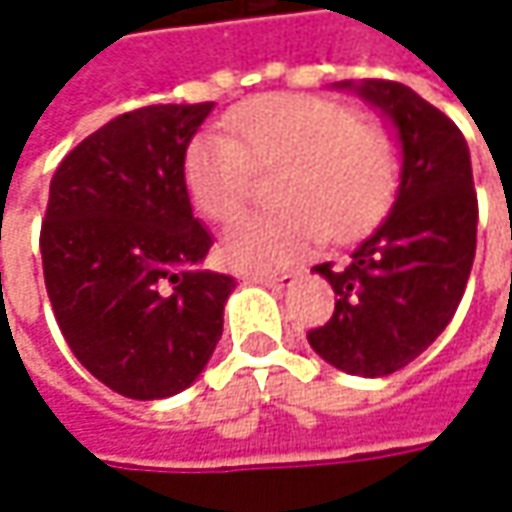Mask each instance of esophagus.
I'll list each match as a JSON object with an SVG mask.
<instances>
[{
  "mask_svg": "<svg viewBox=\"0 0 512 512\" xmlns=\"http://www.w3.org/2000/svg\"><path fill=\"white\" fill-rule=\"evenodd\" d=\"M249 280H252V283H260V286H269V289H289L291 283L297 280V272H283V274H252Z\"/></svg>",
  "mask_w": 512,
  "mask_h": 512,
  "instance_id": "34e87169",
  "label": "esophagus"
}]
</instances>
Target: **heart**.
<instances>
[{
  "mask_svg": "<svg viewBox=\"0 0 512 512\" xmlns=\"http://www.w3.org/2000/svg\"><path fill=\"white\" fill-rule=\"evenodd\" d=\"M229 138L198 135L184 158L195 209L229 221L246 206L255 169L274 172L272 215L232 223L223 260L240 272H272L331 240H354L388 212L397 195L399 155L391 135L360 124L351 107L317 96H269L240 107Z\"/></svg>",
  "mask_w": 512,
  "mask_h": 512,
  "instance_id": "b5f03b06",
  "label": "heart"
}]
</instances>
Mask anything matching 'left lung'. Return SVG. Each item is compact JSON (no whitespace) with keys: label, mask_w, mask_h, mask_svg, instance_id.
<instances>
[{"label":"left lung","mask_w":512,"mask_h":512,"mask_svg":"<svg viewBox=\"0 0 512 512\" xmlns=\"http://www.w3.org/2000/svg\"><path fill=\"white\" fill-rule=\"evenodd\" d=\"M391 121L402 169L391 215L348 255L320 263L337 294L326 326L311 328V348L354 377H388L416 360L445 331L465 294L479 203L465 135L399 81H337Z\"/></svg>","instance_id":"obj_1"}]
</instances>
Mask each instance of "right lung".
I'll use <instances>...</instances> for the list:
<instances>
[{
  "mask_svg": "<svg viewBox=\"0 0 512 512\" xmlns=\"http://www.w3.org/2000/svg\"><path fill=\"white\" fill-rule=\"evenodd\" d=\"M206 104L124 113L64 155L50 181L42 266L76 360L115 394L164 399L201 377L235 277L201 269L212 235L184 184Z\"/></svg>",
  "mask_w": 512,
  "mask_h": 512,
  "instance_id": "add662e5",
  "label": "right lung"
}]
</instances>
